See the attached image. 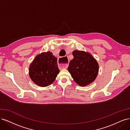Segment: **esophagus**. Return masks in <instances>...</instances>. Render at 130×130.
<instances>
[{
    "label": "esophagus",
    "mask_w": 130,
    "mask_h": 130,
    "mask_svg": "<svg viewBox=\"0 0 130 130\" xmlns=\"http://www.w3.org/2000/svg\"><path fill=\"white\" fill-rule=\"evenodd\" d=\"M65 58H67V57H66ZM63 59L64 58H62V57H60L58 58V66H59V67L60 68H67L68 66V64L67 63L63 62Z\"/></svg>",
    "instance_id": "1"
}]
</instances>
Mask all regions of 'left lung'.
<instances>
[{"instance_id":"8db88e82","label":"left lung","mask_w":130,"mask_h":130,"mask_svg":"<svg viewBox=\"0 0 130 130\" xmlns=\"http://www.w3.org/2000/svg\"><path fill=\"white\" fill-rule=\"evenodd\" d=\"M74 58L70 61L68 72L76 83L82 87L87 86L95 80L99 66L89 53L85 51L74 50Z\"/></svg>"}]
</instances>
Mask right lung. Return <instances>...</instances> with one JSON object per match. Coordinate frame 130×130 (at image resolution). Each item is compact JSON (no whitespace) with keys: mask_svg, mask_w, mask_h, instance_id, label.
<instances>
[{"mask_svg":"<svg viewBox=\"0 0 130 130\" xmlns=\"http://www.w3.org/2000/svg\"><path fill=\"white\" fill-rule=\"evenodd\" d=\"M59 72L57 58L50 52L37 55L29 68V74L31 80L42 87L53 84Z\"/></svg>","mask_w":130,"mask_h":130,"instance_id":"1","label":"right lung"}]
</instances>
